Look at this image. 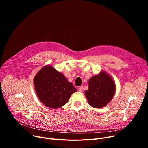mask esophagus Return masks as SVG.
<instances>
[{
    "label": "esophagus",
    "mask_w": 148,
    "mask_h": 148,
    "mask_svg": "<svg viewBox=\"0 0 148 148\" xmlns=\"http://www.w3.org/2000/svg\"><path fill=\"white\" fill-rule=\"evenodd\" d=\"M78 91H79V92H82V86H80V87H79L78 88Z\"/></svg>",
    "instance_id": "1"
}]
</instances>
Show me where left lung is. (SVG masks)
<instances>
[{
    "instance_id": "1",
    "label": "left lung",
    "mask_w": 148,
    "mask_h": 148,
    "mask_svg": "<svg viewBox=\"0 0 148 148\" xmlns=\"http://www.w3.org/2000/svg\"><path fill=\"white\" fill-rule=\"evenodd\" d=\"M115 91L114 79L106 71L102 70L89 79L88 90L85 91V95L91 107L101 108L112 100Z\"/></svg>"
}]
</instances>
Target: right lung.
<instances>
[{
  "instance_id": "right-lung-1",
  "label": "right lung",
  "mask_w": 148,
  "mask_h": 148,
  "mask_svg": "<svg viewBox=\"0 0 148 148\" xmlns=\"http://www.w3.org/2000/svg\"><path fill=\"white\" fill-rule=\"evenodd\" d=\"M33 82L39 100L50 108L62 107L67 103L70 96L77 92L64 74L51 65L42 67L34 77Z\"/></svg>"
}]
</instances>
